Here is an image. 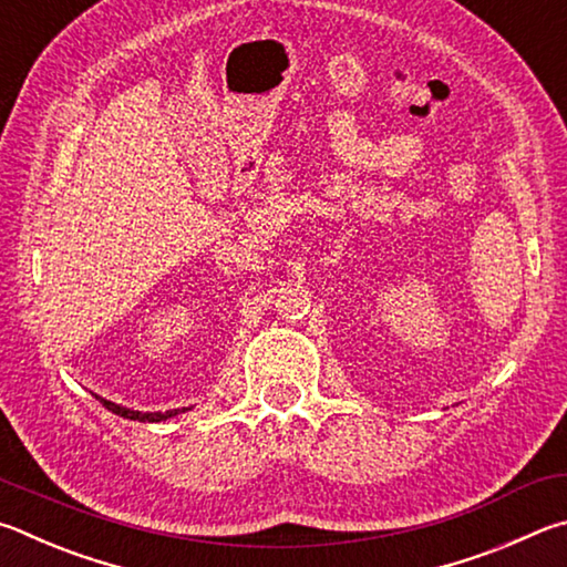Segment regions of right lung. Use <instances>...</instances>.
<instances>
[{"label": "right lung", "instance_id": "obj_1", "mask_svg": "<svg viewBox=\"0 0 567 567\" xmlns=\"http://www.w3.org/2000/svg\"><path fill=\"white\" fill-rule=\"evenodd\" d=\"M99 399V395H96ZM102 401L109 411L112 413H116V415H122V419H128V421H142V423H156V421H166V419H172V415H176L178 411H166V413H142V411H132V409H124V405H116V403H112V401H104V399H99Z\"/></svg>", "mask_w": 567, "mask_h": 567}]
</instances>
